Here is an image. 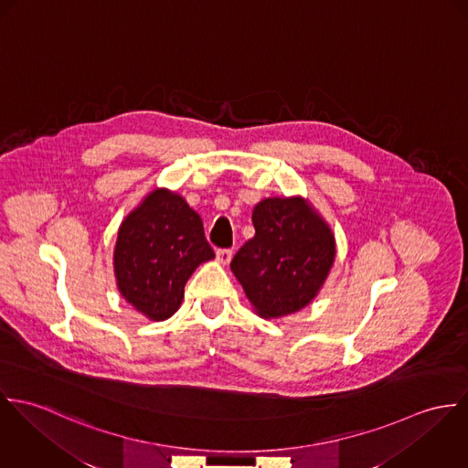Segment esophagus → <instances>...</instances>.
Wrapping results in <instances>:
<instances>
[{
	"mask_svg": "<svg viewBox=\"0 0 468 468\" xmlns=\"http://www.w3.org/2000/svg\"><path fill=\"white\" fill-rule=\"evenodd\" d=\"M231 257H233V251H231V250H228V248H226V250H222V248L217 250V260H218L220 263H228V261L231 260Z\"/></svg>",
	"mask_w": 468,
	"mask_h": 468,
	"instance_id": "1",
	"label": "esophagus"
}]
</instances>
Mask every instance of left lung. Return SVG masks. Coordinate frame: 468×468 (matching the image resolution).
<instances>
[{"mask_svg":"<svg viewBox=\"0 0 468 468\" xmlns=\"http://www.w3.org/2000/svg\"><path fill=\"white\" fill-rule=\"evenodd\" d=\"M255 237L231 260V271L261 317L303 309L335 257L328 226L302 199H265L253 209Z\"/></svg>","mask_w":468,"mask_h":468,"instance_id":"left-lung-1","label":"left lung"}]
</instances>
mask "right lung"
I'll return each mask as SVG.
<instances>
[{"label":"right lung","instance_id":"obj_1","mask_svg":"<svg viewBox=\"0 0 468 468\" xmlns=\"http://www.w3.org/2000/svg\"><path fill=\"white\" fill-rule=\"evenodd\" d=\"M215 257L199 213L172 192L156 190L120 226L114 274L122 296L161 321L179 309L185 283Z\"/></svg>","mask_w":468,"mask_h":468}]
</instances>
